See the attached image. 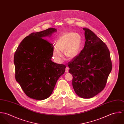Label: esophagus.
Here are the masks:
<instances>
[{
    "mask_svg": "<svg viewBox=\"0 0 124 124\" xmlns=\"http://www.w3.org/2000/svg\"><path fill=\"white\" fill-rule=\"evenodd\" d=\"M69 68L68 67H66V68H65V72H69Z\"/></svg>",
    "mask_w": 124,
    "mask_h": 124,
    "instance_id": "34e87169",
    "label": "esophagus"
}]
</instances>
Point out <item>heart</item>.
Wrapping results in <instances>:
<instances>
[{
    "label": "heart",
    "mask_w": 124,
    "mask_h": 124,
    "mask_svg": "<svg viewBox=\"0 0 124 124\" xmlns=\"http://www.w3.org/2000/svg\"><path fill=\"white\" fill-rule=\"evenodd\" d=\"M82 44V37L77 33L66 32L60 36L57 40L56 45L53 46V57L54 61L60 63L64 55L69 59L75 57L79 53Z\"/></svg>",
    "instance_id": "1"
}]
</instances>
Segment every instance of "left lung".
Returning a JSON list of instances; mask_svg holds the SVG:
<instances>
[{"label":"left lung","instance_id":"left-lung-1","mask_svg":"<svg viewBox=\"0 0 124 124\" xmlns=\"http://www.w3.org/2000/svg\"><path fill=\"white\" fill-rule=\"evenodd\" d=\"M83 30L85 47L68 62L69 71L75 93L80 97L90 98L105 87L112 65L106 44L90 30Z\"/></svg>","mask_w":124,"mask_h":124}]
</instances>
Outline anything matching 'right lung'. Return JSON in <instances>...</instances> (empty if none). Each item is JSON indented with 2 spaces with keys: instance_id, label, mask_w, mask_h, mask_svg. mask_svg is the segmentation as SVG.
<instances>
[{
  "instance_id": "add662e5",
  "label": "right lung",
  "mask_w": 124,
  "mask_h": 124,
  "mask_svg": "<svg viewBox=\"0 0 124 124\" xmlns=\"http://www.w3.org/2000/svg\"><path fill=\"white\" fill-rule=\"evenodd\" d=\"M56 31L49 28L31 33L21 42L14 54L16 80L31 98L42 100L48 98L65 72V65L51 60L53 46L43 39Z\"/></svg>"
}]
</instances>
